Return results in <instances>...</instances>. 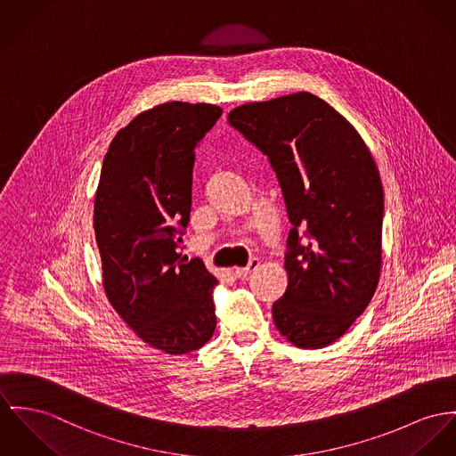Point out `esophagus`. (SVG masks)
<instances>
[{"mask_svg": "<svg viewBox=\"0 0 456 456\" xmlns=\"http://www.w3.org/2000/svg\"><path fill=\"white\" fill-rule=\"evenodd\" d=\"M258 265H260V262H258L256 258H253V260H249V264H248L246 267H238V269H236V276H238L240 280H246L253 271L258 269Z\"/></svg>", "mask_w": 456, "mask_h": 456, "instance_id": "esophagus-1", "label": "esophagus"}]
</instances>
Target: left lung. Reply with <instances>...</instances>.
Here are the masks:
<instances>
[{"mask_svg": "<svg viewBox=\"0 0 456 456\" xmlns=\"http://www.w3.org/2000/svg\"><path fill=\"white\" fill-rule=\"evenodd\" d=\"M229 125L267 156L291 222L274 324L300 349L326 347L364 313L380 278L377 165L351 123L307 92L240 105Z\"/></svg>", "mask_w": 456, "mask_h": 456, "instance_id": "obj_1", "label": "left lung"}]
</instances>
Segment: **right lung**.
Instances as JSON below:
<instances>
[{"mask_svg":"<svg viewBox=\"0 0 456 456\" xmlns=\"http://www.w3.org/2000/svg\"><path fill=\"white\" fill-rule=\"evenodd\" d=\"M220 116L216 105L187 102L142 112L110 142L95 196L105 295L145 344L174 355L203 347L216 326L218 281L180 243L196 147Z\"/></svg>","mask_w":456,"mask_h":456,"instance_id":"right-lung-1","label":"right lung"}]
</instances>
